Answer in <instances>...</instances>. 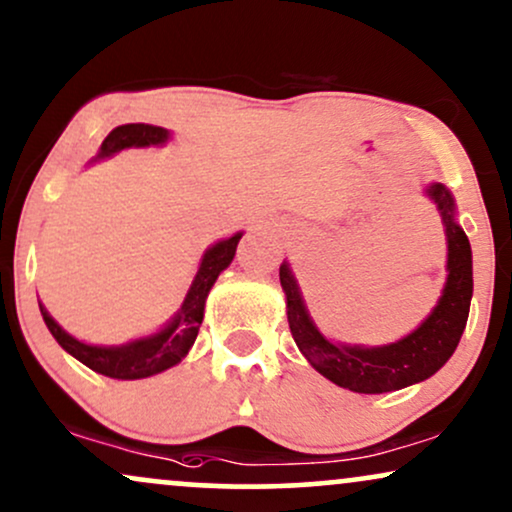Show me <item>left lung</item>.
Masks as SVG:
<instances>
[{"instance_id": "obj_1", "label": "left lung", "mask_w": 512, "mask_h": 512, "mask_svg": "<svg viewBox=\"0 0 512 512\" xmlns=\"http://www.w3.org/2000/svg\"><path fill=\"white\" fill-rule=\"evenodd\" d=\"M437 205L446 234V283L437 307L432 309L416 331L397 342L380 347L340 345L328 340L304 307L300 286H297L290 264L278 269L290 333L300 347L304 359L331 383L361 394H383L409 387L435 375L451 359L468 321L472 300V250L465 231L456 222V203L449 189L430 184L425 189Z\"/></svg>"}]
</instances>
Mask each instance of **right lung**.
<instances>
[{
  "label": "right lung",
  "mask_w": 512,
  "mask_h": 512,
  "mask_svg": "<svg viewBox=\"0 0 512 512\" xmlns=\"http://www.w3.org/2000/svg\"><path fill=\"white\" fill-rule=\"evenodd\" d=\"M170 139V132L165 127L144 125V122H132V125L115 127L96 153V160H106L111 155L125 151V148H146V146H163ZM243 234H234L231 238H224L205 250L203 260L198 264L196 276L186 293L184 302H181L179 312L174 319L160 328L158 333L148 335V338H139L127 342V345L115 347H101V345H87V342L73 338V335L63 331L58 323L51 319V314L40 304L42 319L47 328L54 335L58 345L73 354L77 361L89 366L92 371L108 375V378L118 380H139L148 378V375L163 373L189 354V349L196 342L198 328L203 323L205 300H208L210 288L215 286L217 276L229 267L236 255V245L241 241Z\"/></svg>",
  "instance_id": "add662e5"
}]
</instances>
